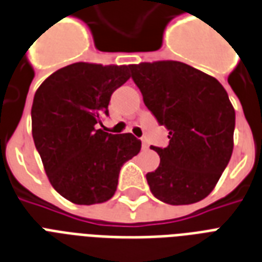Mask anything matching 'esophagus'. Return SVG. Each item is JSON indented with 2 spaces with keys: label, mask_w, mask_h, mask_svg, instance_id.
<instances>
[{
  "label": "esophagus",
  "mask_w": 262,
  "mask_h": 262,
  "mask_svg": "<svg viewBox=\"0 0 262 262\" xmlns=\"http://www.w3.org/2000/svg\"><path fill=\"white\" fill-rule=\"evenodd\" d=\"M141 145H143L144 149H148V148H149V144H148L147 140H143V141H141Z\"/></svg>",
  "instance_id": "1"
}]
</instances>
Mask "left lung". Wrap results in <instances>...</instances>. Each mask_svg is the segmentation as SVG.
I'll use <instances>...</instances> for the list:
<instances>
[{
	"label": "left lung",
	"instance_id": "1",
	"mask_svg": "<svg viewBox=\"0 0 262 262\" xmlns=\"http://www.w3.org/2000/svg\"><path fill=\"white\" fill-rule=\"evenodd\" d=\"M147 108L167 127L168 145L154 147L159 167L147 182L156 199L186 205L205 199L227 167L234 148L235 111L223 85L178 61L129 65Z\"/></svg>",
	"mask_w": 262,
	"mask_h": 262
}]
</instances>
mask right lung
I'll use <instances>...</instances> for the list:
<instances>
[{
    "mask_svg": "<svg viewBox=\"0 0 262 262\" xmlns=\"http://www.w3.org/2000/svg\"><path fill=\"white\" fill-rule=\"evenodd\" d=\"M129 77L126 65L76 62L54 72L35 92V147L53 187L72 203L110 200L121 167L141 149V141L130 133L98 129L103 117H108L113 92Z\"/></svg>",
    "mask_w": 262,
    "mask_h": 262,
    "instance_id": "right-lung-1",
    "label": "right lung"
}]
</instances>
